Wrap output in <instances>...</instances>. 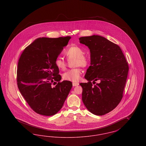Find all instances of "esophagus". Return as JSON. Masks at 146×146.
Wrapping results in <instances>:
<instances>
[{
  "label": "esophagus",
  "instance_id": "1",
  "mask_svg": "<svg viewBox=\"0 0 146 146\" xmlns=\"http://www.w3.org/2000/svg\"><path fill=\"white\" fill-rule=\"evenodd\" d=\"M79 84L78 83H73V86H76L79 85Z\"/></svg>",
  "mask_w": 146,
  "mask_h": 146
}]
</instances>
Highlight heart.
Returning <instances> with one entry per match:
<instances>
[{
	"label": "heart",
	"instance_id": "b5f03b06",
	"mask_svg": "<svg viewBox=\"0 0 146 146\" xmlns=\"http://www.w3.org/2000/svg\"><path fill=\"white\" fill-rule=\"evenodd\" d=\"M64 55L66 56L68 61L74 59V66L86 67L89 63V60L88 57L84 54L83 50L80 47L76 45H72L66 49L64 52ZM55 66L60 70H64L66 69V62L62 57L58 56L56 58L55 61ZM82 73V70L79 68H75L68 70L63 74V79L65 80L78 82Z\"/></svg>",
	"mask_w": 146,
	"mask_h": 146
}]
</instances>
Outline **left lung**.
<instances>
[{"label": "left lung", "mask_w": 146, "mask_h": 146, "mask_svg": "<svg viewBox=\"0 0 146 146\" xmlns=\"http://www.w3.org/2000/svg\"><path fill=\"white\" fill-rule=\"evenodd\" d=\"M79 40L91 53V66L85 76L88 82L80 84L83 102L92 114L104 115L113 110L123 97L128 63L119 46L103 36H83ZM96 81L99 83L93 86Z\"/></svg>", "instance_id": "obj_1"}]
</instances>
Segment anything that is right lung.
<instances>
[{"instance_id":"1","label":"right lung","mask_w":146,"mask_h":146,"mask_svg":"<svg viewBox=\"0 0 146 146\" xmlns=\"http://www.w3.org/2000/svg\"><path fill=\"white\" fill-rule=\"evenodd\" d=\"M71 37L40 38L27 46L19 58L17 84L22 95L33 111L42 115L56 114L72 87V83L60 82L56 58ZM56 84L55 87L53 85Z\"/></svg>"}]
</instances>
